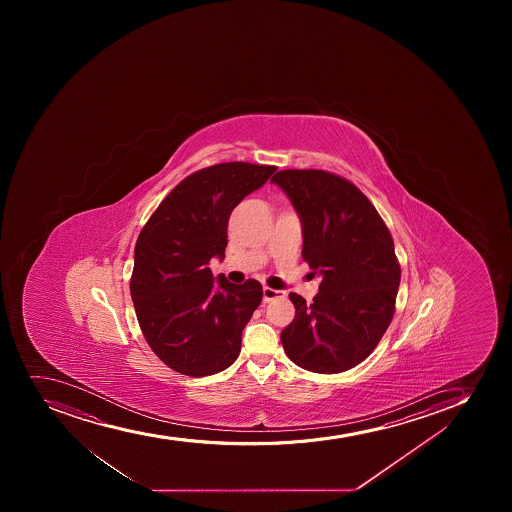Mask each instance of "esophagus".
<instances>
[{"instance_id": "1", "label": "esophagus", "mask_w": 512, "mask_h": 512, "mask_svg": "<svg viewBox=\"0 0 512 512\" xmlns=\"http://www.w3.org/2000/svg\"><path fill=\"white\" fill-rule=\"evenodd\" d=\"M282 292L280 290L270 289V287H264V302H270V300H274L275 297H280Z\"/></svg>"}]
</instances>
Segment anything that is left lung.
<instances>
[{
  "label": "left lung",
  "instance_id": "left-lung-1",
  "mask_svg": "<svg viewBox=\"0 0 512 512\" xmlns=\"http://www.w3.org/2000/svg\"><path fill=\"white\" fill-rule=\"evenodd\" d=\"M279 185L299 213L302 257L322 277L314 304L290 294L295 317L280 340L302 369L337 374L367 359L394 317L400 265L369 198L324 170H282Z\"/></svg>",
  "mask_w": 512,
  "mask_h": 512
}]
</instances>
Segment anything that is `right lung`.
<instances>
[{
    "label": "right lung",
    "mask_w": 512,
    "mask_h": 512,
    "mask_svg": "<svg viewBox=\"0 0 512 512\" xmlns=\"http://www.w3.org/2000/svg\"><path fill=\"white\" fill-rule=\"evenodd\" d=\"M277 168L218 163L178 183L138 235L132 292L138 324L163 364L183 375L217 374L237 360L242 332L262 302V285L213 279L233 208Z\"/></svg>",
    "instance_id": "add662e5"
}]
</instances>
